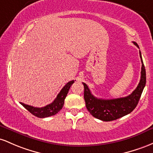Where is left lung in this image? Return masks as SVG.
Segmentation results:
<instances>
[{"label":"left lung","mask_w":153,"mask_h":153,"mask_svg":"<svg viewBox=\"0 0 153 153\" xmlns=\"http://www.w3.org/2000/svg\"><path fill=\"white\" fill-rule=\"evenodd\" d=\"M133 43L139 48L137 42H133ZM140 56L142 61L141 78L138 86L131 95L116 99L104 100L97 98L91 93L88 86L84 82L82 83L85 87L84 97L86 107L92 116L101 121H111L130 114L136 108L146 84L145 68L142 61L140 51Z\"/></svg>","instance_id":"1"}]
</instances>
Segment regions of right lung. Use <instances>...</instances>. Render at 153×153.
Returning <instances> with one entry per match:
<instances>
[{"instance_id":"right-lung-1","label":"right lung","mask_w":153,"mask_h":153,"mask_svg":"<svg viewBox=\"0 0 153 153\" xmlns=\"http://www.w3.org/2000/svg\"><path fill=\"white\" fill-rule=\"evenodd\" d=\"M74 82V80L68 82L63 87L61 92L58 93V95L56 97V98L54 100L53 102L48 105L45 106V107L36 108L29 105L22 103V102H20V104H22L32 115L38 118H46L53 116V115H56L62 109L63 104H64V100L66 98V95H67L70 87H71V85H73Z\"/></svg>"}]
</instances>
